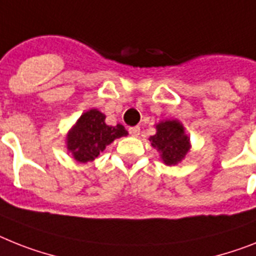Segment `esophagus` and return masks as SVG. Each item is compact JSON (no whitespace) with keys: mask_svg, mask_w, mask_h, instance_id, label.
I'll return each mask as SVG.
<instances>
[{"mask_svg":"<svg viewBox=\"0 0 256 256\" xmlns=\"http://www.w3.org/2000/svg\"><path fill=\"white\" fill-rule=\"evenodd\" d=\"M130 136L138 137V134H140V126H130Z\"/></svg>","mask_w":256,"mask_h":256,"instance_id":"esophagus-1","label":"esophagus"}]
</instances>
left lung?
Segmentation results:
<instances>
[{
	"mask_svg": "<svg viewBox=\"0 0 256 256\" xmlns=\"http://www.w3.org/2000/svg\"><path fill=\"white\" fill-rule=\"evenodd\" d=\"M156 134L150 136L152 146L157 149L161 161L168 166H175L191 150L190 136L183 124L176 119L162 120L156 124Z\"/></svg>",
	"mask_w": 256,
	"mask_h": 256,
	"instance_id": "obj_1",
	"label": "left lung"
}]
</instances>
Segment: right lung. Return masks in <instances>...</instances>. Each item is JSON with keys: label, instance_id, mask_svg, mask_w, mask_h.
<instances>
[{"label": "right lung", "instance_id": "1", "mask_svg": "<svg viewBox=\"0 0 256 256\" xmlns=\"http://www.w3.org/2000/svg\"><path fill=\"white\" fill-rule=\"evenodd\" d=\"M126 134L128 132L122 124L107 126L104 114L92 108L82 114L68 130L65 145L68 153H72L76 161L86 164L94 161L112 141Z\"/></svg>", "mask_w": 256, "mask_h": 256}]
</instances>
